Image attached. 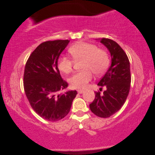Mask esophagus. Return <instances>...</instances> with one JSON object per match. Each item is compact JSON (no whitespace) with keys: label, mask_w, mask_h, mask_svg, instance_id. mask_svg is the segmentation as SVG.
<instances>
[{"label":"esophagus","mask_w":155,"mask_h":155,"mask_svg":"<svg viewBox=\"0 0 155 155\" xmlns=\"http://www.w3.org/2000/svg\"><path fill=\"white\" fill-rule=\"evenodd\" d=\"M84 92V90H78V93H80V94H82V93H83Z\"/></svg>","instance_id":"esophagus-1"}]
</instances>
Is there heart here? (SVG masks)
Wrapping results in <instances>:
<instances>
[{"mask_svg":"<svg viewBox=\"0 0 155 155\" xmlns=\"http://www.w3.org/2000/svg\"><path fill=\"white\" fill-rule=\"evenodd\" d=\"M68 52L75 60H83L82 71L75 73L69 79L70 84L74 88L83 89L87 87L95 75H101L106 71L110 63V58L105 50L98 49L97 45L87 42L75 43L68 49ZM74 61L67 56L60 57L58 60V68L60 71L68 74L72 71Z\"/></svg>","mask_w":155,"mask_h":155,"instance_id":"heart-1","label":"heart"}]
</instances>
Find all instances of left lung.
Listing matches in <instances>:
<instances>
[{"mask_svg":"<svg viewBox=\"0 0 155 155\" xmlns=\"http://www.w3.org/2000/svg\"><path fill=\"white\" fill-rule=\"evenodd\" d=\"M100 42L111 55V65L97 84L107 90L102 94L95 91V97L89 105L91 110L100 117L107 118L117 112L125 103L130 88V62L125 51L113 40L102 38Z\"/></svg>","mask_w":155,"mask_h":155,"instance_id":"obj_1","label":"left lung"}]
</instances>
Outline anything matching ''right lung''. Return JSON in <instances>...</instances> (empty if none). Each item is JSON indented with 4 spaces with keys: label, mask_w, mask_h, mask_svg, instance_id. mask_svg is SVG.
I'll use <instances>...</instances> for the list:
<instances>
[{
    "label": "right lung",
    "mask_w": 155,
    "mask_h": 155,
    "mask_svg": "<svg viewBox=\"0 0 155 155\" xmlns=\"http://www.w3.org/2000/svg\"><path fill=\"white\" fill-rule=\"evenodd\" d=\"M68 40L44 42L29 55L25 67L23 86L31 108L49 121L62 120L69 113L77 91L58 93L68 87L58 68V60Z\"/></svg>",
    "instance_id": "add662e5"
}]
</instances>
